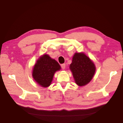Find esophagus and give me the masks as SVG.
I'll use <instances>...</instances> for the list:
<instances>
[{
    "label": "esophagus",
    "mask_w": 123,
    "mask_h": 123,
    "mask_svg": "<svg viewBox=\"0 0 123 123\" xmlns=\"http://www.w3.org/2000/svg\"><path fill=\"white\" fill-rule=\"evenodd\" d=\"M61 68H62V69H65V68H66V64H64V63L61 64Z\"/></svg>",
    "instance_id": "34e87169"
}]
</instances>
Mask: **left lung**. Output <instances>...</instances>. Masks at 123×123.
<instances>
[{"instance_id": "1", "label": "left lung", "mask_w": 123, "mask_h": 123, "mask_svg": "<svg viewBox=\"0 0 123 123\" xmlns=\"http://www.w3.org/2000/svg\"><path fill=\"white\" fill-rule=\"evenodd\" d=\"M76 84L85 86L92 79L95 72V67L90 59L84 53H75L70 64Z\"/></svg>"}]
</instances>
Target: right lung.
I'll list each match as a JSON object with an SVG mask.
<instances>
[{"instance_id":"right-lung-1","label":"right lung","mask_w":123,"mask_h":123,"mask_svg":"<svg viewBox=\"0 0 123 123\" xmlns=\"http://www.w3.org/2000/svg\"><path fill=\"white\" fill-rule=\"evenodd\" d=\"M60 69L61 67L56 60L45 54L35 64L32 76L40 86L47 87L50 85L55 73Z\"/></svg>"}]
</instances>
